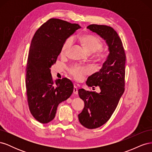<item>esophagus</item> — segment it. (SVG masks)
<instances>
[{"mask_svg":"<svg viewBox=\"0 0 152 152\" xmlns=\"http://www.w3.org/2000/svg\"><path fill=\"white\" fill-rule=\"evenodd\" d=\"M73 93L75 94H78V87L77 86H74V87H73Z\"/></svg>","mask_w":152,"mask_h":152,"instance_id":"34e87169","label":"esophagus"}]
</instances>
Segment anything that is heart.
Returning a JSON list of instances; mask_svg holds the SVG:
<instances>
[{"label":"heart","instance_id":"heart-1","mask_svg":"<svg viewBox=\"0 0 152 152\" xmlns=\"http://www.w3.org/2000/svg\"><path fill=\"white\" fill-rule=\"evenodd\" d=\"M79 39L80 44L86 49V51L89 53H94L97 52L96 54V57L98 61L104 62L107 59L108 55L107 53L102 50L103 48V44L98 37L91 34H86L80 37ZM72 44V38H68L62 45L61 54L66 55L69 51V50L70 49ZM91 71V69L89 67L75 65L70 68V73L76 80H80L85 76L88 75Z\"/></svg>","mask_w":152,"mask_h":152}]
</instances>
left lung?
<instances>
[{"label":"left lung","instance_id":"obj_1","mask_svg":"<svg viewBox=\"0 0 152 152\" xmlns=\"http://www.w3.org/2000/svg\"><path fill=\"white\" fill-rule=\"evenodd\" d=\"M87 28L106 40L110 51L102 68L89 77L86 82L90 87L99 86L100 93L83 89L78 91L85 103L83 110L78 115L79 122L85 127L93 129L109 120L124 93L126 56L122 40L112 27L93 24Z\"/></svg>","mask_w":152,"mask_h":152}]
</instances>
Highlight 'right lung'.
Masks as SVG:
<instances>
[{
    "instance_id": "obj_1",
    "label": "right lung",
    "mask_w": 152,
    "mask_h": 152,
    "mask_svg": "<svg viewBox=\"0 0 152 152\" xmlns=\"http://www.w3.org/2000/svg\"><path fill=\"white\" fill-rule=\"evenodd\" d=\"M79 28L78 24L50 18L32 38L26 67V96L31 115L40 123L53 121L58 104L73 93L72 81L66 78L54 81L50 68L66 39Z\"/></svg>"
}]
</instances>
